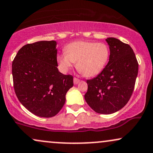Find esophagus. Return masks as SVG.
I'll return each mask as SVG.
<instances>
[{
    "label": "esophagus",
    "mask_w": 153,
    "mask_h": 153,
    "mask_svg": "<svg viewBox=\"0 0 153 153\" xmlns=\"http://www.w3.org/2000/svg\"><path fill=\"white\" fill-rule=\"evenodd\" d=\"M79 82H80V80H79V79L76 78H73V82H74V85H77Z\"/></svg>",
    "instance_id": "obj_1"
}]
</instances>
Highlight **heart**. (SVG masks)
<instances>
[{
	"label": "heart",
	"mask_w": 153,
	"mask_h": 153,
	"mask_svg": "<svg viewBox=\"0 0 153 153\" xmlns=\"http://www.w3.org/2000/svg\"><path fill=\"white\" fill-rule=\"evenodd\" d=\"M109 58L110 49L106 44L78 40L65 47V53L58 56V62L61 71L66 73L76 62L77 69L91 78L103 71Z\"/></svg>",
	"instance_id": "1"
}]
</instances>
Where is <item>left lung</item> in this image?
Listing matches in <instances>:
<instances>
[{"label":"left lung","instance_id":"left-lung-1","mask_svg":"<svg viewBox=\"0 0 153 153\" xmlns=\"http://www.w3.org/2000/svg\"><path fill=\"white\" fill-rule=\"evenodd\" d=\"M109 45V61L97 77L88 80L85 100L100 114L109 115L128 103L138 73V63L133 50L115 38L105 39Z\"/></svg>","mask_w":153,"mask_h":153}]
</instances>
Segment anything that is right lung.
I'll use <instances>...</instances> for the list:
<instances>
[{
  "label": "right lung",
  "instance_id": "right-lung-1",
  "mask_svg": "<svg viewBox=\"0 0 153 153\" xmlns=\"http://www.w3.org/2000/svg\"><path fill=\"white\" fill-rule=\"evenodd\" d=\"M57 43L42 40L18 51L12 64L14 90L21 103L30 113L51 117L59 113L73 78L58 71Z\"/></svg>",
  "mask_w": 153,
  "mask_h": 153
}]
</instances>
